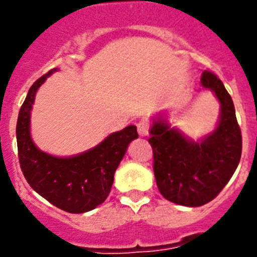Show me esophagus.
I'll return each mask as SVG.
<instances>
[{
  "instance_id": "34e87169",
  "label": "esophagus",
  "mask_w": 257,
  "mask_h": 257,
  "mask_svg": "<svg viewBox=\"0 0 257 257\" xmlns=\"http://www.w3.org/2000/svg\"><path fill=\"white\" fill-rule=\"evenodd\" d=\"M137 131L141 137H146L149 135V124L146 121H139L137 122Z\"/></svg>"
}]
</instances>
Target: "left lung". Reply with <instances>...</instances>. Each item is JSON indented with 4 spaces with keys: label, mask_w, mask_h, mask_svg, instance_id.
Here are the masks:
<instances>
[{
    "label": "left lung",
    "mask_w": 257,
    "mask_h": 257,
    "mask_svg": "<svg viewBox=\"0 0 257 257\" xmlns=\"http://www.w3.org/2000/svg\"><path fill=\"white\" fill-rule=\"evenodd\" d=\"M200 82L221 103L217 128L195 142L158 117L153 122L149 139L159 192L166 200L184 206H201L217 197L231 179L242 155V132L231 96L212 72L205 70Z\"/></svg>",
    "instance_id": "left-lung-1"
}]
</instances>
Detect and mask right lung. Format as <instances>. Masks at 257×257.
<instances>
[{"mask_svg":"<svg viewBox=\"0 0 257 257\" xmlns=\"http://www.w3.org/2000/svg\"><path fill=\"white\" fill-rule=\"evenodd\" d=\"M56 70L52 69L34 82L21 107L17 121L19 163L34 191L52 205L78 214L104 202L111 192L116 169L139 133L135 125H129L109 135L95 148L69 158H59L39 150L30 135V116L38 88Z\"/></svg>","mask_w":257,"mask_h":257,"instance_id":"right-lung-1","label":"right lung"}]
</instances>
